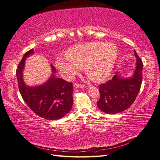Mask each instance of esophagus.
<instances>
[{
    "label": "esophagus",
    "instance_id": "34e87169",
    "mask_svg": "<svg viewBox=\"0 0 160 160\" xmlns=\"http://www.w3.org/2000/svg\"><path fill=\"white\" fill-rule=\"evenodd\" d=\"M74 87L76 88H86L87 87L86 85L84 84H78V83H75L74 84Z\"/></svg>",
    "mask_w": 160,
    "mask_h": 160
}]
</instances>
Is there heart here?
Returning a JSON list of instances; mask_svg holds the SVG:
<instances>
[{"label": "heart", "mask_w": 160, "mask_h": 160, "mask_svg": "<svg viewBox=\"0 0 160 160\" xmlns=\"http://www.w3.org/2000/svg\"><path fill=\"white\" fill-rule=\"evenodd\" d=\"M67 57H58L56 67L65 76L71 77L80 67L95 82L105 80L111 74L118 57V50L112 43L88 42L74 45Z\"/></svg>", "instance_id": "obj_1"}]
</instances>
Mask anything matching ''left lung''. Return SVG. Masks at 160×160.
Wrapping results in <instances>:
<instances>
[{
  "instance_id": "obj_1",
  "label": "left lung",
  "mask_w": 160,
  "mask_h": 160,
  "mask_svg": "<svg viewBox=\"0 0 160 160\" xmlns=\"http://www.w3.org/2000/svg\"><path fill=\"white\" fill-rule=\"evenodd\" d=\"M137 68L132 78L124 79L116 74L111 80L99 85L98 108L108 114H116L126 110L137 98L142 81L143 62L134 51Z\"/></svg>"
}]
</instances>
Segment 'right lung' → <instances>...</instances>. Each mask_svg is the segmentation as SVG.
Returning a JSON list of instances; mask_svg holds the SVG:
<instances>
[{"label":"right lung","instance_id":"right-lung-1","mask_svg":"<svg viewBox=\"0 0 160 160\" xmlns=\"http://www.w3.org/2000/svg\"><path fill=\"white\" fill-rule=\"evenodd\" d=\"M33 49L27 51L18 66L16 76L19 91L23 101L33 113L47 120L61 119L72 107L73 86L61 78H51L40 86L30 88L26 86L22 79V70L26 57L33 54ZM53 72L55 68L52 66Z\"/></svg>","mask_w":160,"mask_h":160}]
</instances>
